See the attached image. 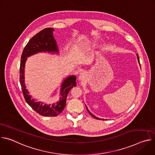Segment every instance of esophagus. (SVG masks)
<instances>
[{"label": "esophagus", "instance_id": "obj_1", "mask_svg": "<svg viewBox=\"0 0 155 155\" xmlns=\"http://www.w3.org/2000/svg\"><path fill=\"white\" fill-rule=\"evenodd\" d=\"M84 73H81L79 77V79L81 80H83L84 78Z\"/></svg>", "mask_w": 155, "mask_h": 155}]
</instances>
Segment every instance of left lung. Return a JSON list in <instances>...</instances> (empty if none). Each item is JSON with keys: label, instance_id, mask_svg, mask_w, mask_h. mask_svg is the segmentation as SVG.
<instances>
[{"label": "left lung", "instance_id": "obj_1", "mask_svg": "<svg viewBox=\"0 0 155 155\" xmlns=\"http://www.w3.org/2000/svg\"><path fill=\"white\" fill-rule=\"evenodd\" d=\"M137 59H138L139 63L140 64V60H139V56H138V54H137ZM86 109H87V112H88V113H89V114H90V115H91V117H93V118H96V119H97V120H101L100 118H98L97 117H95V116H94V115H93V114H91V112H90L89 111V110H88V108H87V107H86Z\"/></svg>", "mask_w": 155, "mask_h": 155}]
</instances>
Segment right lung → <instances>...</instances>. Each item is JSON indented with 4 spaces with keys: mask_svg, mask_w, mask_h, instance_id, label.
Returning a JSON list of instances; mask_svg holds the SVG:
<instances>
[{
    "mask_svg": "<svg viewBox=\"0 0 155 155\" xmlns=\"http://www.w3.org/2000/svg\"><path fill=\"white\" fill-rule=\"evenodd\" d=\"M53 28H45L35 34L30 39L25 47L21 54V59L19 68V81L22 91L26 102L35 111L44 117H56L61 114L64 109L66 104V98L69 91L76 84L75 76H69L62 84L61 89V96L56 103L51 105L43 104L41 102H34L29 95V92L26 89L25 84L24 69L26 58L38 52L48 51L58 53L56 42L53 35Z\"/></svg>",
    "mask_w": 155,
    "mask_h": 155,
    "instance_id": "add662e5",
    "label": "right lung"
}]
</instances>
